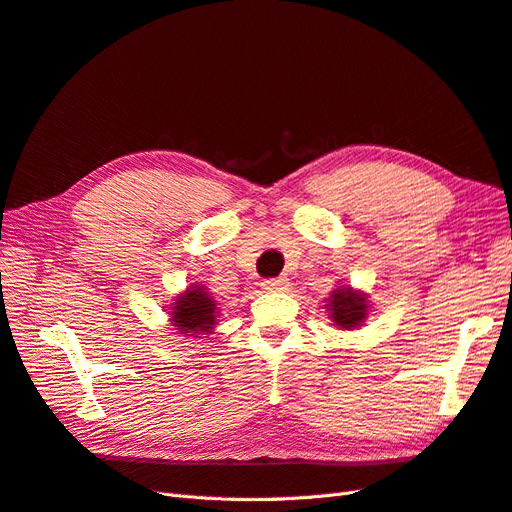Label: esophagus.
I'll use <instances>...</instances> for the list:
<instances>
[{"label":"esophagus","instance_id":"34e87169","mask_svg":"<svg viewBox=\"0 0 512 512\" xmlns=\"http://www.w3.org/2000/svg\"><path fill=\"white\" fill-rule=\"evenodd\" d=\"M261 285H264L266 291H283V289H287L289 283H287V279H268Z\"/></svg>","mask_w":512,"mask_h":512}]
</instances>
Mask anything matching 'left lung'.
<instances>
[{"label":"left lung","instance_id":"left-lung-1","mask_svg":"<svg viewBox=\"0 0 512 512\" xmlns=\"http://www.w3.org/2000/svg\"><path fill=\"white\" fill-rule=\"evenodd\" d=\"M326 302L328 317L339 330L360 328L371 311L369 294H364L362 289H354L352 285H339L332 289Z\"/></svg>","mask_w":512,"mask_h":512}]
</instances>
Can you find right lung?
Segmentation results:
<instances>
[{
	"instance_id": "add662e5",
	"label": "right lung",
	"mask_w": 512,
	"mask_h": 512,
	"mask_svg": "<svg viewBox=\"0 0 512 512\" xmlns=\"http://www.w3.org/2000/svg\"><path fill=\"white\" fill-rule=\"evenodd\" d=\"M169 324L186 339H199L216 328L218 306L214 296L199 283H191L167 306Z\"/></svg>"
}]
</instances>
